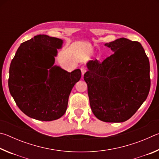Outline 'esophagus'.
<instances>
[{
    "mask_svg": "<svg viewBox=\"0 0 159 159\" xmlns=\"http://www.w3.org/2000/svg\"><path fill=\"white\" fill-rule=\"evenodd\" d=\"M80 71H81L82 76H83V75H84V74L86 72V71H87V69H86V68H85V66H82L81 69H80Z\"/></svg>",
    "mask_w": 159,
    "mask_h": 159,
    "instance_id": "34e87169",
    "label": "esophagus"
}]
</instances>
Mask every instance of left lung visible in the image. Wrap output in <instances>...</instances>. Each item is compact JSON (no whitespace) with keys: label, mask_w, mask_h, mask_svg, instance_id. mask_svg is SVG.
Returning a JSON list of instances; mask_svg holds the SVG:
<instances>
[{"label":"left lung","mask_w":159,"mask_h":159,"mask_svg":"<svg viewBox=\"0 0 159 159\" xmlns=\"http://www.w3.org/2000/svg\"><path fill=\"white\" fill-rule=\"evenodd\" d=\"M114 52L102 63L90 60L84 80L99 120L121 123L134 114L150 90L149 58L139 42L120 38L106 43Z\"/></svg>","instance_id":"1"}]
</instances>
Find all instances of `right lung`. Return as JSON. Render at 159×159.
I'll return each instance as SVG.
<instances>
[{
  "instance_id": "right-lung-1",
  "label": "right lung",
  "mask_w": 159,
  "mask_h": 159,
  "mask_svg": "<svg viewBox=\"0 0 159 159\" xmlns=\"http://www.w3.org/2000/svg\"><path fill=\"white\" fill-rule=\"evenodd\" d=\"M63 40L38 35L24 42L10 66V95L24 114L51 121L65 114L72 88L81 77L79 69L68 72L55 65Z\"/></svg>"
}]
</instances>
